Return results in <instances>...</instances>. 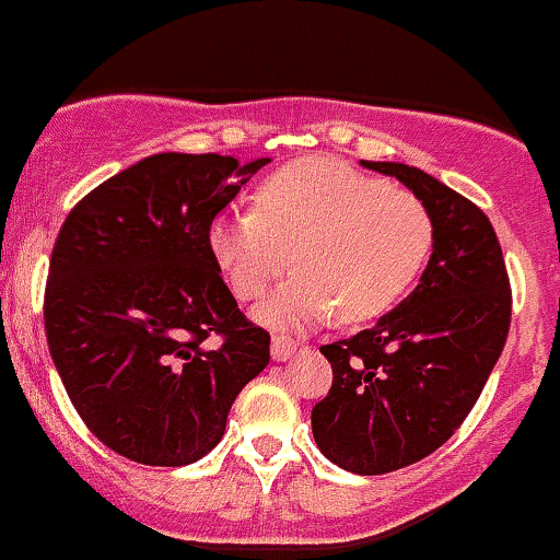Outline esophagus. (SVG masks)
Wrapping results in <instances>:
<instances>
[{"label":"esophagus","instance_id":"34e87169","mask_svg":"<svg viewBox=\"0 0 560 560\" xmlns=\"http://www.w3.org/2000/svg\"><path fill=\"white\" fill-rule=\"evenodd\" d=\"M298 350H301V343L292 341V338H285V335H275V338H271V358H275V361H289Z\"/></svg>","mask_w":560,"mask_h":560}]
</instances>
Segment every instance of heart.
<instances>
[{
	"mask_svg": "<svg viewBox=\"0 0 560 560\" xmlns=\"http://www.w3.org/2000/svg\"><path fill=\"white\" fill-rule=\"evenodd\" d=\"M433 217L407 187L384 185L332 159L268 173L254 208L210 222L208 245L231 292L262 301L285 268H301L259 317L303 326L338 312L364 324L390 312L433 252Z\"/></svg>",
	"mask_w": 560,
	"mask_h": 560,
	"instance_id": "obj_1",
	"label": "heart"
}]
</instances>
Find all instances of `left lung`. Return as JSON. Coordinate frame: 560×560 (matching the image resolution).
<instances>
[{"label": "left lung", "instance_id": "8db88e82", "mask_svg": "<svg viewBox=\"0 0 560 560\" xmlns=\"http://www.w3.org/2000/svg\"><path fill=\"white\" fill-rule=\"evenodd\" d=\"M431 210L422 280L364 332L326 343L332 387L312 407L320 454L343 471L390 474L445 445L480 399L512 324L506 259L489 217L422 170L364 161Z\"/></svg>", "mask_w": 560, "mask_h": 560}]
</instances>
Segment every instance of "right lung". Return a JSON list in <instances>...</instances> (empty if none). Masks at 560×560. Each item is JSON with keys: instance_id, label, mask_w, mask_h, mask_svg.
I'll list each match as a JSON object with an SVG mask.
<instances>
[{"instance_id": "add662e5", "label": "right lung", "mask_w": 560, "mask_h": 560, "mask_svg": "<svg viewBox=\"0 0 560 560\" xmlns=\"http://www.w3.org/2000/svg\"><path fill=\"white\" fill-rule=\"evenodd\" d=\"M266 164L150 155L62 222L43 301L48 350L80 419L120 457L202 459L268 366L271 335L240 312L208 245L210 222Z\"/></svg>"}]
</instances>
